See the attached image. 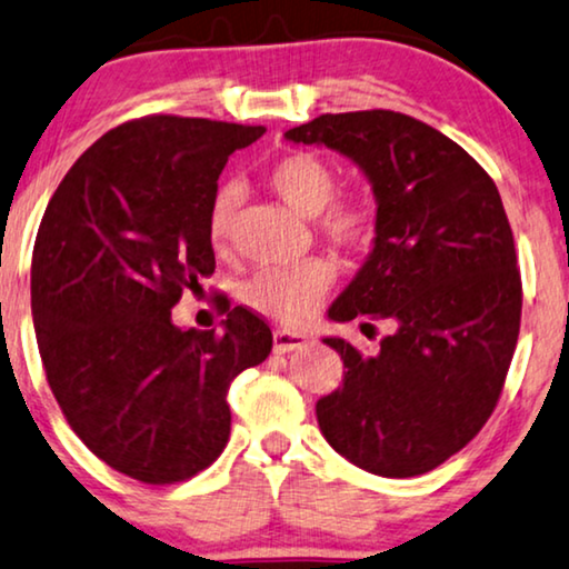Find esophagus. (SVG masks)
I'll use <instances>...</instances> for the list:
<instances>
[{"mask_svg": "<svg viewBox=\"0 0 569 569\" xmlns=\"http://www.w3.org/2000/svg\"><path fill=\"white\" fill-rule=\"evenodd\" d=\"M307 343H309V336H305V332L276 330V336H272V348H276V353L299 351V348H305Z\"/></svg>", "mask_w": 569, "mask_h": 569, "instance_id": "1", "label": "esophagus"}]
</instances>
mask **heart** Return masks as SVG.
Returning <instances> with one entry per match:
<instances>
[{
  "label": "heart",
  "mask_w": 569,
  "mask_h": 569,
  "mask_svg": "<svg viewBox=\"0 0 569 569\" xmlns=\"http://www.w3.org/2000/svg\"><path fill=\"white\" fill-rule=\"evenodd\" d=\"M268 184L280 200L289 202L297 213L315 218L320 216V229L332 244L363 247L372 237V213L356 200L332 202L338 189L336 171L320 156L289 153L278 158L268 171ZM239 184L226 181L216 189L208 210V237L216 249L229 244L231 223L239 208ZM330 286V268L320 260H309L293 268H264L257 270L241 289V299L254 312L268 315L280 322H305L317 299Z\"/></svg>",
  "instance_id": "b5f03b06"
}]
</instances>
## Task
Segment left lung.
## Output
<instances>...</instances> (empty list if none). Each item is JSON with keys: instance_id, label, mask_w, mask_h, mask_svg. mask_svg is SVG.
I'll use <instances>...</instances> for the list:
<instances>
[{"instance_id": "1", "label": "left lung", "mask_w": 569, "mask_h": 569, "mask_svg": "<svg viewBox=\"0 0 569 569\" xmlns=\"http://www.w3.org/2000/svg\"><path fill=\"white\" fill-rule=\"evenodd\" d=\"M286 140L338 150L372 184L375 247L328 317L392 325L375 356L325 338L346 372L317 400L322 435L369 473H427L479 435L518 343L522 289L502 197L458 142L398 111L322 113Z\"/></svg>"}]
</instances>
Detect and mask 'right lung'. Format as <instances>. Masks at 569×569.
<instances>
[{
    "label": "right lung",
    "mask_w": 569,
    "mask_h": 569,
    "mask_svg": "<svg viewBox=\"0 0 569 569\" xmlns=\"http://www.w3.org/2000/svg\"><path fill=\"white\" fill-rule=\"evenodd\" d=\"M262 132L166 113L119 124L67 171L38 229L30 307L49 388L88 450L142 483L184 481L221 456L229 385L272 348L244 307L221 332L171 320L216 270L218 177Z\"/></svg>",
    "instance_id": "right-lung-1"
}]
</instances>
